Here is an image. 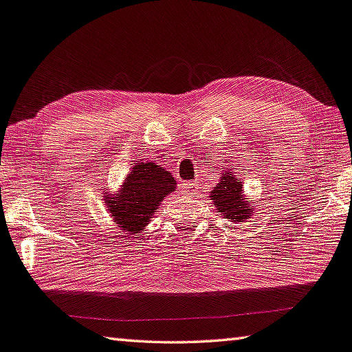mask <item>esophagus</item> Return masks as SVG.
I'll return each mask as SVG.
<instances>
[{
    "mask_svg": "<svg viewBox=\"0 0 352 352\" xmlns=\"http://www.w3.org/2000/svg\"><path fill=\"white\" fill-rule=\"evenodd\" d=\"M195 183H192V182H183L182 183V192L183 194H192L194 190H195Z\"/></svg>",
    "mask_w": 352,
    "mask_h": 352,
    "instance_id": "esophagus-1",
    "label": "esophagus"
}]
</instances>
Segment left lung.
<instances>
[{"label":"left lung","mask_w":352,"mask_h":352,"mask_svg":"<svg viewBox=\"0 0 352 352\" xmlns=\"http://www.w3.org/2000/svg\"><path fill=\"white\" fill-rule=\"evenodd\" d=\"M209 197L212 206L229 221H245L252 214V206L243 194V183L229 170L223 172L219 184H215Z\"/></svg>","instance_id":"1"}]
</instances>
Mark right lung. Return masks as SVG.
I'll list each match as a JSON object with an SVG mask.
<instances>
[{"mask_svg":"<svg viewBox=\"0 0 352 352\" xmlns=\"http://www.w3.org/2000/svg\"><path fill=\"white\" fill-rule=\"evenodd\" d=\"M175 180L158 164L135 163L118 192H104L107 212L123 232L140 234L148 226L163 198L175 190Z\"/></svg>","mask_w":352,"mask_h":352,"instance_id":"right-lung-1","label":"right lung"}]
</instances>
